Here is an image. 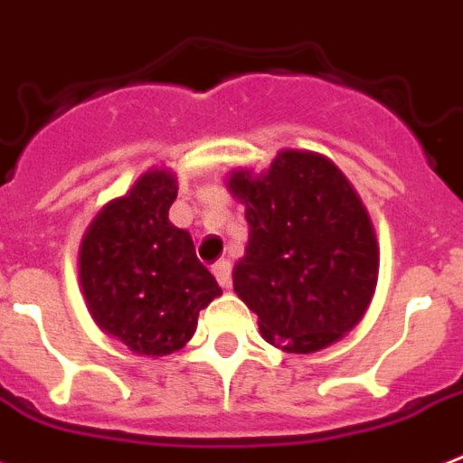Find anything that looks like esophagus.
I'll list each match as a JSON object with an SVG mask.
<instances>
[{
  "label": "esophagus",
  "mask_w": 463,
  "mask_h": 463,
  "mask_svg": "<svg viewBox=\"0 0 463 463\" xmlns=\"http://www.w3.org/2000/svg\"><path fill=\"white\" fill-rule=\"evenodd\" d=\"M211 271H213V276H216V281L221 288H228V286H231V271H232L231 261H225V260L216 261V264L211 267Z\"/></svg>",
  "instance_id": "1"
}]
</instances>
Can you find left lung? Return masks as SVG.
Returning a JSON list of instances; mask_svg holds the SVG:
<instances>
[{"label": "left lung", "instance_id": "1", "mask_svg": "<svg viewBox=\"0 0 463 463\" xmlns=\"http://www.w3.org/2000/svg\"><path fill=\"white\" fill-rule=\"evenodd\" d=\"M225 187L250 223L232 288L264 341L300 355L336 344L367 312L380 274L355 187L334 160L303 148H283L261 173L235 167Z\"/></svg>", "mask_w": 463, "mask_h": 463}]
</instances>
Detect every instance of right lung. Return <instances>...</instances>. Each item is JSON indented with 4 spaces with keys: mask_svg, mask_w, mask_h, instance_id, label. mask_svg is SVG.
Wrapping results in <instances>:
<instances>
[{
    "mask_svg": "<svg viewBox=\"0 0 463 463\" xmlns=\"http://www.w3.org/2000/svg\"><path fill=\"white\" fill-rule=\"evenodd\" d=\"M177 175L151 167L98 211L79 247V281L93 322L137 355L163 358L194 336L221 296L187 231L170 223Z\"/></svg>",
    "mask_w": 463,
    "mask_h": 463,
    "instance_id": "right-lung-1",
    "label": "right lung"
}]
</instances>
